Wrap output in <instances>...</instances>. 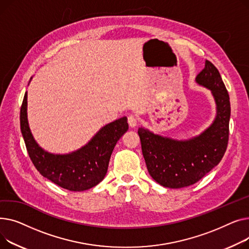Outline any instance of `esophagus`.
<instances>
[{"label":"esophagus","instance_id":"1","mask_svg":"<svg viewBox=\"0 0 249 249\" xmlns=\"http://www.w3.org/2000/svg\"><path fill=\"white\" fill-rule=\"evenodd\" d=\"M127 123H128V124H129L130 127H135V126L137 125L138 120H137V118H136L135 115L129 114V115L127 116Z\"/></svg>","mask_w":249,"mask_h":249}]
</instances>
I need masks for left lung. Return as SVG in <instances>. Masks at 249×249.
<instances>
[{
    "label": "left lung",
    "instance_id": "left-lung-1",
    "mask_svg": "<svg viewBox=\"0 0 249 249\" xmlns=\"http://www.w3.org/2000/svg\"><path fill=\"white\" fill-rule=\"evenodd\" d=\"M196 82L210 89L216 102V118L203 133L186 141L155 135L140 127L142 151L152 178L167 188L193 185L220 163L229 137V94L218 69L208 60Z\"/></svg>",
    "mask_w": 249,
    "mask_h": 249
}]
</instances>
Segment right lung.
I'll return each mask as SVG.
<instances>
[{"label": "right lung", "mask_w": 249, "mask_h": 249, "mask_svg": "<svg viewBox=\"0 0 249 249\" xmlns=\"http://www.w3.org/2000/svg\"><path fill=\"white\" fill-rule=\"evenodd\" d=\"M32 79V77H31ZM20 125L32 163L43 177L69 191L89 190L105 179L115 143L128 128L125 116L104 127L81 149L66 155L44 151L34 140L27 119V92L20 111Z\"/></svg>", "instance_id": "obj_1"}]
</instances>
